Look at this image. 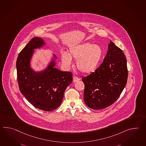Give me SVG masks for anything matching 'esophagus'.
I'll list each match as a JSON object with an SVG mask.
<instances>
[{
    "instance_id": "34e87169",
    "label": "esophagus",
    "mask_w": 146,
    "mask_h": 146,
    "mask_svg": "<svg viewBox=\"0 0 146 146\" xmlns=\"http://www.w3.org/2000/svg\"><path fill=\"white\" fill-rule=\"evenodd\" d=\"M80 80V78H78V76H73V82H74L79 81Z\"/></svg>"
}]
</instances>
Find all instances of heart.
<instances>
[{
  "instance_id": "b5f03b06",
  "label": "heart",
  "mask_w": 146,
  "mask_h": 146,
  "mask_svg": "<svg viewBox=\"0 0 146 146\" xmlns=\"http://www.w3.org/2000/svg\"><path fill=\"white\" fill-rule=\"evenodd\" d=\"M103 50L100 45L91 43H85L70 49L69 54L63 52L62 62L70 67L72 64V58L76 61L78 69L84 73L94 72L99 65L103 56Z\"/></svg>"
}]
</instances>
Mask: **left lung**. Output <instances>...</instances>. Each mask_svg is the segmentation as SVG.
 I'll return each instance as SVG.
<instances>
[{
  "mask_svg": "<svg viewBox=\"0 0 146 146\" xmlns=\"http://www.w3.org/2000/svg\"><path fill=\"white\" fill-rule=\"evenodd\" d=\"M127 78L126 58L123 51L110 41L103 63L94 72L82 78L85 103L94 110L110 106L119 97Z\"/></svg>",
  "mask_w": 146,
  "mask_h": 146,
  "instance_id": "1",
  "label": "left lung"
}]
</instances>
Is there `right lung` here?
<instances>
[{"label":"right lung","instance_id":"add662e5","mask_svg":"<svg viewBox=\"0 0 146 146\" xmlns=\"http://www.w3.org/2000/svg\"><path fill=\"white\" fill-rule=\"evenodd\" d=\"M41 38L31 39L17 59V80L21 94L34 107L44 111L54 110L61 105L64 91L73 81L71 72L54 68L52 62L41 73L33 71L29 65L33 49L44 44Z\"/></svg>","mask_w":146,"mask_h":146}]
</instances>
